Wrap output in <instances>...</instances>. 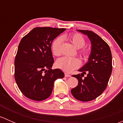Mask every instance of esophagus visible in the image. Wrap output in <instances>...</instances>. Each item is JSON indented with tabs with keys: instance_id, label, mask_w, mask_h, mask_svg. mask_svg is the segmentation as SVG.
Wrapping results in <instances>:
<instances>
[{
	"instance_id": "1",
	"label": "esophagus",
	"mask_w": 123,
	"mask_h": 123,
	"mask_svg": "<svg viewBox=\"0 0 123 123\" xmlns=\"http://www.w3.org/2000/svg\"><path fill=\"white\" fill-rule=\"evenodd\" d=\"M65 77H71V75H69V74H67V73H65Z\"/></svg>"
}]
</instances>
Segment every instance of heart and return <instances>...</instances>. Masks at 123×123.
Returning <instances> with one entry per match:
<instances>
[{"label":"heart","instance_id":"obj_1","mask_svg":"<svg viewBox=\"0 0 123 123\" xmlns=\"http://www.w3.org/2000/svg\"><path fill=\"white\" fill-rule=\"evenodd\" d=\"M68 38L77 48H81L80 50V54L84 57L86 58L90 55V50L87 48H83L85 45L86 41L84 37L80 33H74L69 35ZM62 39L61 37H58L53 42L52 44V51L55 56H59L61 54V48ZM80 61L77 58H71L68 57H63L58 59L56 62V66L58 68L61 69L65 73H71L74 69L80 67Z\"/></svg>","mask_w":123,"mask_h":123}]
</instances>
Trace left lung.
<instances>
[{
    "label": "left lung",
    "instance_id": "obj_1",
    "mask_svg": "<svg viewBox=\"0 0 123 123\" xmlns=\"http://www.w3.org/2000/svg\"><path fill=\"white\" fill-rule=\"evenodd\" d=\"M78 30L89 37L92 50L88 62L79 70L82 74L72 75L77 79L79 83L71 92L76 99L88 102L100 96L107 87L112 70V55L108 44L96 33ZM85 74L86 77L83 78Z\"/></svg>",
    "mask_w": 123,
    "mask_h": 123
}]
</instances>
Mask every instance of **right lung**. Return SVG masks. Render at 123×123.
<instances>
[{
  "instance_id": "add662e5",
  "label": "right lung",
  "mask_w": 123,
  "mask_h": 123,
  "mask_svg": "<svg viewBox=\"0 0 123 123\" xmlns=\"http://www.w3.org/2000/svg\"><path fill=\"white\" fill-rule=\"evenodd\" d=\"M65 28L36 27L24 36L15 58V80L22 93L31 100L41 101L50 96L55 80L64 73L52 69L54 62L52 42Z\"/></svg>"
}]
</instances>
